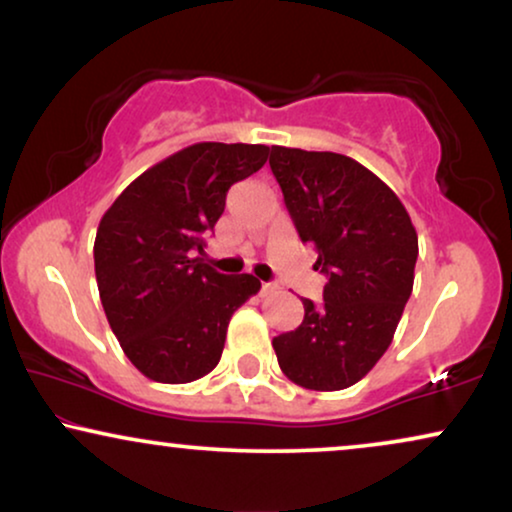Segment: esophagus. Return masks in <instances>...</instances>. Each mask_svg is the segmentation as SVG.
Here are the masks:
<instances>
[{
	"label": "esophagus",
	"mask_w": 512,
	"mask_h": 512,
	"mask_svg": "<svg viewBox=\"0 0 512 512\" xmlns=\"http://www.w3.org/2000/svg\"><path fill=\"white\" fill-rule=\"evenodd\" d=\"M275 291H277V284H263L261 286L263 296H270V293H275Z\"/></svg>",
	"instance_id": "obj_1"
}]
</instances>
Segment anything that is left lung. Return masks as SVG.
<instances>
[{
  "label": "left lung",
  "instance_id": "obj_1",
  "mask_svg": "<svg viewBox=\"0 0 512 512\" xmlns=\"http://www.w3.org/2000/svg\"><path fill=\"white\" fill-rule=\"evenodd\" d=\"M270 170L328 277L324 303L305 298L303 324L272 340L279 368L298 387L347 389L394 340L415 282L417 230L398 195L342 153L272 146Z\"/></svg>",
  "mask_w": 512,
  "mask_h": 512
}]
</instances>
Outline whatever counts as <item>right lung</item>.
Returning <instances> with one entry per match:
<instances>
[{
  "mask_svg": "<svg viewBox=\"0 0 512 512\" xmlns=\"http://www.w3.org/2000/svg\"><path fill=\"white\" fill-rule=\"evenodd\" d=\"M270 146L200 142L160 160L104 212L95 277L109 326L139 373L186 384L212 373L228 324L261 289L254 275H221L205 240L235 181L261 170Z\"/></svg>",
  "mask_w": 512,
  "mask_h": 512,
  "instance_id": "obj_1",
  "label": "right lung"
}]
</instances>
